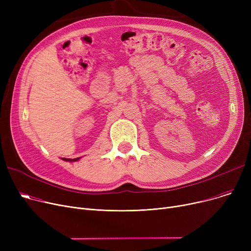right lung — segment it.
Returning <instances> with one entry per match:
<instances>
[{
    "label": "right lung",
    "mask_w": 251,
    "mask_h": 251,
    "mask_svg": "<svg viewBox=\"0 0 251 251\" xmlns=\"http://www.w3.org/2000/svg\"><path fill=\"white\" fill-rule=\"evenodd\" d=\"M81 157H76V159H66V157H63V161H65V162H70V163H73V162H77V161H79L80 160Z\"/></svg>",
    "instance_id": "obj_1"
}]
</instances>
